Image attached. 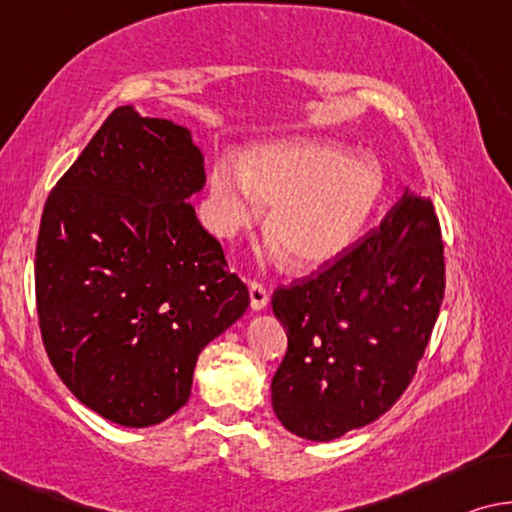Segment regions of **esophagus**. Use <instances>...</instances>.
<instances>
[{
  "mask_svg": "<svg viewBox=\"0 0 512 512\" xmlns=\"http://www.w3.org/2000/svg\"><path fill=\"white\" fill-rule=\"evenodd\" d=\"M248 292H250V308H253V311H262L266 301H269V292H266V287L259 283V280H250Z\"/></svg>",
  "mask_w": 512,
  "mask_h": 512,
  "instance_id": "obj_1",
  "label": "esophagus"
}]
</instances>
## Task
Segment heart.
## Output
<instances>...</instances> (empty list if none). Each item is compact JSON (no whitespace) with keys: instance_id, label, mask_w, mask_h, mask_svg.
Returning <instances> with one entry per match:
<instances>
[{"instance_id":"heart-1","label":"heart","mask_w":512,"mask_h":512,"mask_svg":"<svg viewBox=\"0 0 512 512\" xmlns=\"http://www.w3.org/2000/svg\"><path fill=\"white\" fill-rule=\"evenodd\" d=\"M385 171L329 139H285L250 150L246 167L213 164V225L222 236L253 227L273 206L266 234L299 269L341 257L369 225L385 194Z\"/></svg>"}]
</instances>
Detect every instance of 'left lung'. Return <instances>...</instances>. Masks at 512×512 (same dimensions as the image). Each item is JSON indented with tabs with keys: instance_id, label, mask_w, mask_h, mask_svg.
Masks as SVG:
<instances>
[{
	"instance_id": "left-lung-1",
	"label": "left lung",
	"mask_w": 512,
	"mask_h": 512,
	"mask_svg": "<svg viewBox=\"0 0 512 512\" xmlns=\"http://www.w3.org/2000/svg\"><path fill=\"white\" fill-rule=\"evenodd\" d=\"M445 292L434 204L406 187L378 227L271 297L287 352L271 380L276 417L334 441L387 413L424 355Z\"/></svg>"
}]
</instances>
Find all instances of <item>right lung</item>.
Masks as SVG:
<instances>
[{
	"mask_svg": "<svg viewBox=\"0 0 512 512\" xmlns=\"http://www.w3.org/2000/svg\"><path fill=\"white\" fill-rule=\"evenodd\" d=\"M204 183L185 127L118 106L43 206V348L71 394L122 427L183 408L199 352L250 304L187 201Z\"/></svg>",
	"mask_w": 512,
	"mask_h": 512,
	"instance_id": "1",
	"label": "right lung"
}]
</instances>
